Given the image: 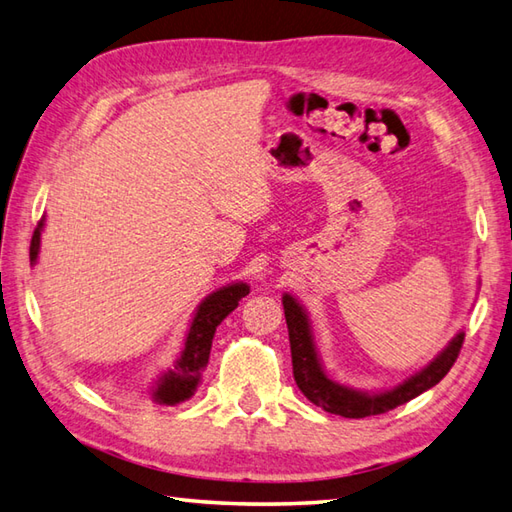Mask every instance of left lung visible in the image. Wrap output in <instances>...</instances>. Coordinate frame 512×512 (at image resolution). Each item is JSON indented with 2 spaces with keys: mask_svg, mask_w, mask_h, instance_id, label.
<instances>
[{
  "mask_svg": "<svg viewBox=\"0 0 512 512\" xmlns=\"http://www.w3.org/2000/svg\"><path fill=\"white\" fill-rule=\"evenodd\" d=\"M282 304L288 326L290 355H293V375L299 390H302L315 406H322L326 413L350 419L388 413V410L402 406L410 402V399H415L417 395H422L424 390L433 388L435 384L442 382L448 370L453 368L459 350H462L464 344V333H457L453 337V342L413 377L404 379V382L395 388L384 390V393H364V390L337 384L324 373V366L317 357L313 333H310L304 308L288 293L282 297Z\"/></svg>",
  "mask_w": 512,
  "mask_h": 512,
  "instance_id": "obj_1",
  "label": "left lung"
}]
</instances>
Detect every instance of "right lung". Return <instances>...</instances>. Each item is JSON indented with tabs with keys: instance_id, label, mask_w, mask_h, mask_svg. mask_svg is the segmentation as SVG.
Wrapping results in <instances>:
<instances>
[{
	"instance_id": "obj_1",
	"label": "right lung",
	"mask_w": 512,
	"mask_h": 512,
	"mask_svg": "<svg viewBox=\"0 0 512 512\" xmlns=\"http://www.w3.org/2000/svg\"><path fill=\"white\" fill-rule=\"evenodd\" d=\"M42 228L44 219L37 224L33 239H30V262L33 264L37 262L39 255V235H42ZM248 290L250 288L244 282H237L215 290L213 295H208L204 302L199 304L193 322H190L182 355H179L173 368H168L166 373L157 379V386L153 390V399L157 404L175 406L195 395L199 382H202L204 368L208 364L210 346H213L217 326L224 322V317H228V313H233L239 299L248 295Z\"/></svg>"
}]
</instances>
